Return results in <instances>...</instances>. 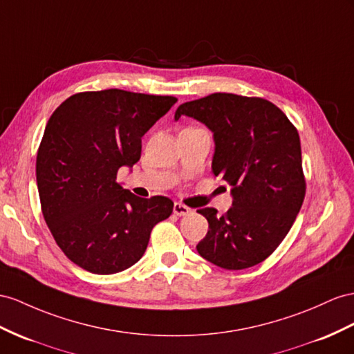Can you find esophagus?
<instances>
[{
    "mask_svg": "<svg viewBox=\"0 0 354 354\" xmlns=\"http://www.w3.org/2000/svg\"><path fill=\"white\" fill-rule=\"evenodd\" d=\"M174 214L178 215V216H185V215H188V214H192V209H189L188 206L176 202V203L174 205Z\"/></svg>",
    "mask_w": 354,
    "mask_h": 354,
    "instance_id": "1",
    "label": "esophagus"
}]
</instances>
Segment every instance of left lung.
Masks as SVG:
<instances>
[{
	"mask_svg": "<svg viewBox=\"0 0 354 354\" xmlns=\"http://www.w3.org/2000/svg\"><path fill=\"white\" fill-rule=\"evenodd\" d=\"M214 134L212 174L230 187L224 215L203 207L209 224L197 252L229 270L259 265L277 250L305 197L301 140L288 118L265 98L216 93L180 104Z\"/></svg>",
	"mask_w": 354,
	"mask_h": 354,
	"instance_id": "obj_1",
	"label": "left lung"
}]
</instances>
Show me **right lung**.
Returning <instances> with one entry per match:
<instances>
[{"label":"right lung","instance_id":"obj_1","mask_svg":"<svg viewBox=\"0 0 354 354\" xmlns=\"http://www.w3.org/2000/svg\"><path fill=\"white\" fill-rule=\"evenodd\" d=\"M178 100L122 89L79 93L49 118L35 175L44 221L64 254L82 269L111 275L138 263L153 225L174 202L142 198L116 183L139 161L142 138Z\"/></svg>","mask_w":354,"mask_h":354}]
</instances>
